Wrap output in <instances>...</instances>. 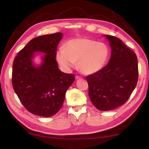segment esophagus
I'll use <instances>...</instances> for the list:
<instances>
[{"mask_svg": "<svg viewBox=\"0 0 149 149\" xmlns=\"http://www.w3.org/2000/svg\"><path fill=\"white\" fill-rule=\"evenodd\" d=\"M81 79V77L79 76V75H75V79Z\"/></svg>", "mask_w": 149, "mask_h": 149, "instance_id": "esophagus-1", "label": "esophagus"}]
</instances>
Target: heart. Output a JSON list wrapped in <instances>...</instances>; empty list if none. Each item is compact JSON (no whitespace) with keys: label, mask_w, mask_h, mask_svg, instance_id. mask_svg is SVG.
<instances>
[{"label":"heart","mask_w":149,"mask_h":149,"mask_svg":"<svg viewBox=\"0 0 149 149\" xmlns=\"http://www.w3.org/2000/svg\"><path fill=\"white\" fill-rule=\"evenodd\" d=\"M109 56L110 50L106 44L87 38H77L65 42L64 49L58 51L56 60L65 70L74 68L77 62L81 73L91 75L105 66Z\"/></svg>","instance_id":"1"}]
</instances>
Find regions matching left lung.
I'll return each mask as SVG.
<instances>
[{"label":"left lung","instance_id":"obj_1","mask_svg":"<svg viewBox=\"0 0 149 149\" xmlns=\"http://www.w3.org/2000/svg\"><path fill=\"white\" fill-rule=\"evenodd\" d=\"M104 36L109 41L110 59L100 71L86 79L93 104L98 110L108 111L120 107L130 98L138 81V64L135 52L122 40Z\"/></svg>","mask_w":149,"mask_h":149}]
</instances>
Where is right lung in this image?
<instances>
[{"label":"right lung","mask_w":149,"mask_h":149,"mask_svg":"<svg viewBox=\"0 0 149 149\" xmlns=\"http://www.w3.org/2000/svg\"><path fill=\"white\" fill-rule=\"evenodd\" d=\"M63 33L45 35L31 39L18 52L12 66V85L24 107L32 114L50 117L62 107L65 93L75 81L74 75L60 71L56 49ZM41 52L42 63L33 60Z\"/></svg>","instance_id":"obj_1"}]
</instances>
